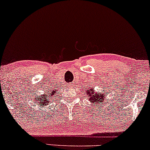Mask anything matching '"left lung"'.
<instances>
[{"mask_svg": "<svg viewBox=\"0 0 150 150\" xmlns=\"http://www.w3.org/2000/svg\"><path fill=\"white\" fill-rule=\"evenodd\" d=\"M104 90H103V92L101 93L97 92V91L94 89V87L90 88V86H89V88H87V90H86L85 94L86 95L89 97V101H90L92 104H96L99 105V103L103 102L104 100H106L105 97H106V94L104 93Z\"/></svg>", "mask_w": 150, "mask_h": 150, "instance_id": "obj_1", "label": "left lung"}]
</instances>
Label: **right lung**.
<instances>
[{
  "label": "right lung",
  "instance_id": "obj_1",
  "mask_svg": "<svg viewBox=\"0 0 150 150\" xmlns=\"http://www.w3.org/2000/svg\"><path fill=\"white\" fill-rule=\"evenodd\" d=\"M58 90H53V92L51 91H47V92L43 94L42 96H39V97H37L35 98L36 100H34V104H38L39 106H40V105H42V106H44L47 105L48 103L49 102L50 98H53V95H56V92ZM34 99V98H33Z\"/></svg>",
  "mask_w": 150,
  "mask_h": 150
}]
</instances>
